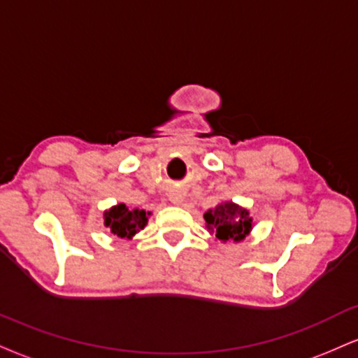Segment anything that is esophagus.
Here are the masks:
<instances>
[{"label": "esophagus", "mask_w": 358, "mask_h": 358, "mask_svg": "<svg viewBox=\"0 0 358 358\" xmlns=\"http://www.w3.org/2000/svg\"><path fill=\"white\" fill-rule=\"evenodd\" d=\"M170 200L173 201V203L180 205L183 201V195H182V193H173V195H170Z\"/></svg>", "instance_id": "esophagus-1"}]
</instances>
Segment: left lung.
<instances>
[{"instance_id": "8db88e82", "label": "left lung", "mask_w": 358, "mask_h": 358, "mask_svg": "<svg viewBox=\"0 0 358 358\" xmlns=\"http://www.w3.org/2000/svg\"><path fill=\"white\" fill-rule=\"evenodd\" d=\"M205 227L220 242H243L253 228L250 210L235 201H220L203 215Z\"/></svg>"}]
</instances>
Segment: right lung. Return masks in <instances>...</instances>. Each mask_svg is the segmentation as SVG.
<instances>
[{
    "label": "right lung",
    "instance_id": "right-lung-1",
    "mask_svg": "<svg viewBox=\"0 0 358 358\" xmlns=\"http://www.w3.org/2000/svg\"><path fill=\"white\" fill-rule=\"evenodd\" d=\"M152 212L133 208L130 210L124 203H118L103 212V223L110 234L123 240H131L138 231H141L148 223Z\"/></svg>",
    "mask_w": 358,
    "mask_h": 358
}]
</instances>
